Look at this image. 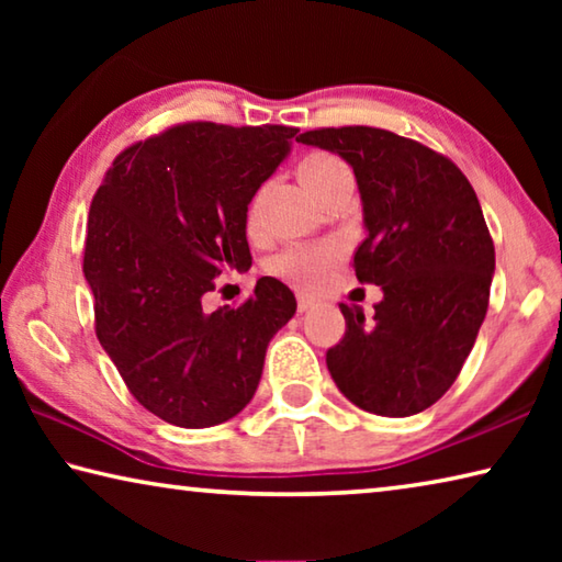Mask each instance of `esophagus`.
Instances as JSON below:
<instances>
[{
	"mask_svg": "<svg viewBox=\"0 0 562 562\" xmlns=\"http://www.w3.org/2000/svg\"><path fill=\"white\" fill-rule=\"evenodd\" d=\"M312 304H315V300H312L310 294H304V292L297 294V310H300V312H307V310L312 307Z\"/></svg>",
	"mask_w": 562,
	"mask_h": 562,
	"instance_id": "esophagus-1",
	"label": "esophagus"
}]
</instances>
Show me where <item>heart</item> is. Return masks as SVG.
Segmentation results:
<instances>
[{
	"label": "heart",
	"mask_w": 562,
	"mask_h": 562,
	"mask_svg": "<svg viewBox=\"0 0 562 562\" xmlns=\"http://www.w3.org/2000/svg\"><path fill=\"white\" fill-rule=\"evenodd\" d=\"M351 176L345 160L327 150H315L307 154L297 164L300 183L310 190L312 195H319L329 183L337 178ZM245 231L247 235L258 233V203H250L245 213ZM339 260V247L335 243H317V245H292L270 260L268 270L274 278L292 282L300 290H315L329 278L331 268Z\"/></svg>",
	"instance_id": "obj_1"
}]
</instances>
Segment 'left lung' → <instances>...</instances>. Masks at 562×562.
<instances>
[{
    "mask_svg": "<svg viewBox=\"0 0 562 562\" xmlns=\"http://www.w3.org/2000/svg\"><path fill=\"white\" fill-rule=\"evenodd\" d=\"M297 140L355 168L369 235L351 265L384 292L372 319L339 304L347 329L327 349L329 374L364 412H424L461 374L488 310L496 250L475 190L451 158L384 128H315Z\"/></svg>",
    "mask_w": 562,
    "mask_h": 562,
    "instance_id": "obj_1",
    "label": "left lung"
}]
</instances>
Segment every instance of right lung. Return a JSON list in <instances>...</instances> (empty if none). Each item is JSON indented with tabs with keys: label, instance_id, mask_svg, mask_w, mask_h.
Masks as SVG:
<instances>
[{
	"label": "right lung",
	"instance_id": "obj_1",
	"mask_svg": "<svg viewBox=\"0 0 562 562\" xmlns=\"http://www.w3.org/2000/svg\"><path fill=\"white\" fill-rule=\"evenodd\" d=\"M292 126L176 123L113 158L91 201L83 274L93 327L136 402L183 429L240 414L297 300L260 278L237 307L203 310L250 270L245 213L290 150Z\"/></svg>",
	"mask_w": 562,
	"mask_h": 562
}]
</instances>
